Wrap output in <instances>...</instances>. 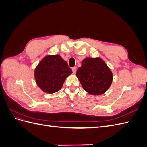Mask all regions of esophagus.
<instances>
[{
	"instance_id": "esophagus-1",
	"label": "esophagus",
	"mask_w": 147,
	"mask_h": 147,
	"mask_svg": "<svg viewBox=\"0 0 147 147\" xmlns=\"http://www.w3.org/2000/svg\"><path fill=\"white\" fill-rule=\"evenodd\" d=\"M72 72H73L74 74L76 73V72H77V68H76V67H73V68L72 69Z\"/></svg>"
}]
</instances>
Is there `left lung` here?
I'll list each match as a JSON object with an SVG mask.
<instances>
[{"label": "left lung", "instance_id": "8db88e82", "mask_svg": "<svg viewBox=\"0 0 147 147\" xmlns=\"http://www.w3.org/2000/svg\"><path fill=\"white\" fill-rule=\"evenodd\" d=\"M76 76L83 90L94 96L105 93L113 80L112 71L100 57L84 58L77 71Z\"/></svg>", "mask_w": 147, "mask_h": 147}]
</instances>
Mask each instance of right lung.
<instances>
[{"mask_svg":"<svg viewBox=\"0 0 147 147\" xmlns=\"http://www.w3.org/2000/svg\"><path fill=\"white\" fill-rule=\"evenodd\" d=\"M72 74L67 61L59 55H48L35 67L34 77L43 92L53 94L61 90L66 78Z\"/></svg>","mask_w":147,"mask_h":147,"instance_id":"obj_1","label":"right lung"}]
</instances>
